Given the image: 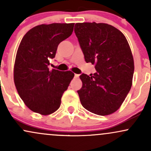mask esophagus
Here are the masks:
<instances>
[{"mask_svg":"<svg viewBox=\"0 0 151 151\" xmlns=\"http://www.w3.org/2000/svg\"><path fill=\"white\" fill-rule=\"evenodd\" d=\"M79 74H74V77H75V78H77V77H79Z\"/></svg>","mask_w":151,"mask_h":151,"instance_id":"1","label":"esophagus"}]
</instances>
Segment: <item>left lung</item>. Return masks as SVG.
Listing matches in <instances>:
<instances>
[{
    "instance_id": "8db88e82",
    "label": "left lung",
    "mask_w": 151,
    "mask_h": 151,
    "mask_svg": "<svg viewBox=\"0 0 151 151\" xmlns=\"http://www.w3.org/2000/svg\"><path fill=\"white\" fill-rule=\"evenodd\" d=\"M74 32L85 61L95 65L96 72L82 74L78 90L81 105L89 111L106 116L117 111L132 85L134 62L124 35L106 23H76Z\"/></svg>"
}]
</instances>
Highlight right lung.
<instances>
[{
	"label": "right lung",
	"mask_w": 151,
	"mask_h": 151,
	"mask_svg": "<svg viewBox=\"0 0 151 151\" xmlns=\"http://www.w3.org/2000/svg\"><path fill=\"white\" fill-rule=\"evenodd\" d=\"M74 23H52L34 27L22 37L14 65V82L19 96L32 111L49 115L61 104V98L74 74L49 70L58 47L73 32Z\"/></svg>",
	"instance_id": "add662e5"
}]
</instances>
